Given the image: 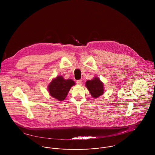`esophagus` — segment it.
I'll list each match as a JSON object with an SVG mask.
<instances>
[{"label":"esophagus","instance_id":"34e87169","mask_svg":"<svg viewBox=\"0 0 155 155\" xmlns=\"http://www.w3.org/2000/svg\"><path fill=\"white\" fill-rule=\"evenodd\" d=\"M77 84H78V85H82V80H78V81H77Z\"/></svg>","mask_w":155,"mask_h":155}]
</instances>
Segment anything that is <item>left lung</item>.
Returning a JSON list of instances; mask_svg holds the SVG:
<instances>
[{"label": "left lung", "mask_w": 155, "mask_h": 155, "mask_svg": "<svg viewBox=\"0 0 155 155\" xmlns=\"http://www.w3.org/2000/svg\"><path fill=\"white\" fill-rule=\"evenodd\" d=\"M85 85L94 98H98L104 94L103 83L97 77H94L93 79L87 81Z\"/></svg>", "instance_id": "1"}]
</instances>
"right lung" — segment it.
Instances as JSON below:
<instances>
[{"label": "right lung", "mask_w": 155, "mask_h": 155, "mask_svg": "<svg viewBox=\"0 0 155 155\" xmlns=\"http://www.w3.org/2000/svg\"><path fill=\"white\" fill-rule=\"evenodd\" d=\"M75 85L71 79H64L62 76H58L49 83L48 89L49 94L58 101H63L71 87Z\"/></svg>", "instance_id": "right-lung-1"}]
</instances>
